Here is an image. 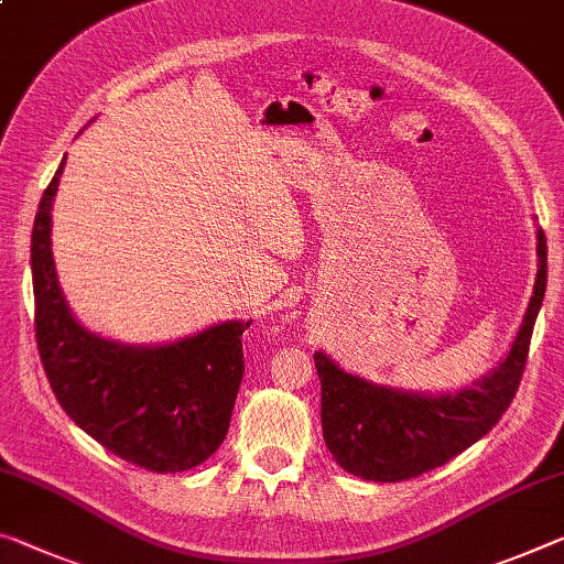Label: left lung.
Wrapping results in <instances>:
<instances>
[{"label":"left lung","instance_id":"left-lung-1","mask_svg":"<svg viewBox=\"0 0 564 564\" xmlns=\"http://www.w3.org/2000/svg\"><path fill=\"white\" fill-rule=\"evenodd\" d=\"M538 281L507 359L471 389L446 397L406 394L351 377L314 354L321 426L334 459L354 477L404 481L442 467L495 426L520 387L534 318L547 289V238L538 230Z\"/></svg>","mask_w":564,"mask_h":564}]
</instances>
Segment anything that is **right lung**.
<instances>
[{
	"label": "right lung",
	"instance_id": "right-lung-1",
	"mask_svg": "<svg viewBox=\"0 0 564 564\" xmlns=\"http://www.w3.org/2000/svg\"><path fill=\"white\" fill-rule=\"evenodd\" d=\"M62 165L32 228L34 330L50 387L67 416L120 459L158 475L198 467L228 434L246 369L240 336L250 321H226L153 348L105 341L79 326L50 248Z\"/></svg>",
	"mask_w": 564,
	"mask_h": 564
}]
</instances>
